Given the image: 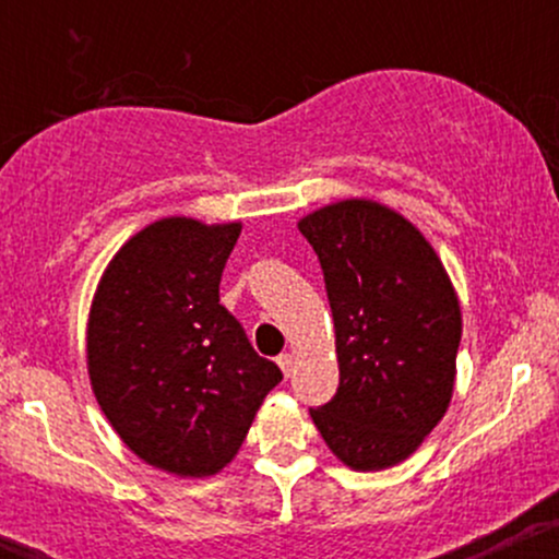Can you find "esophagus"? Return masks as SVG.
<instances>
[{
	"instance_id": "1",
	"label": "esophagus",
	"mask_w": 559,
	"mask_h": 559,
	"mask_svg": "<svg viewBox=\"0 0 559 559\" xmlns=\"http://www.w3.org/2000/svg\"><path fill=\"white\" fill-rule=\"evenodd\" d=\"M278 368L284 370L286 378L292 376V370H294V357H292V355H281V357H278Z\"/></svg>"
}]
</instances>
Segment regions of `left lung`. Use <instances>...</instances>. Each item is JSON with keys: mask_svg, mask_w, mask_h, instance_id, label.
<instances>
[{"mask_svg": "<svg viewBox=\"0 0 559 559\" xmlns=\"http://www.w3.org/2000/svg\"><path fill=\"white\" fill-rule=\"evenodd\" d=\"M336 329L338 389L312 407L331 452L383 471L444 418L463 336L460 301L423 234L394 210L346 199L301 217Z\"/></svg>", "mask_w": 559, "mask_h": 559, "instance_id": "obj_1", "label": "left lung"}]
</instances>
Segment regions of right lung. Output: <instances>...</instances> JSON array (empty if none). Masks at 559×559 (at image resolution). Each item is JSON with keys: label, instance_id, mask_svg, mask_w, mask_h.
I'll list each match as a JSON object with an SVG mask.
<instances>
[{"label": "right lung", "instance_id": "1", "mask_svg": "<svg viewBox=\"0 0 559 559\" xmlns=\"http://www.w3.org/2000/svg\"><path fill=\"white\" fill-rule=\"evenodd\" d=\"M239 223L165 217L115 254L88 316V376L102 413L144 463L213 476L284 378L221 305Z\"/></svg>", "mask_w": 559, "mask_h": 559}]
</instances>
